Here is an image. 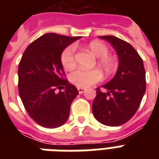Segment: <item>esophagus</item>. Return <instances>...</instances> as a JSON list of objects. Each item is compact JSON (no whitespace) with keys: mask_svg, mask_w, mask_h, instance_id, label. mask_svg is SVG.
Instances as JSON below:
<instances>
[{"mask_svg":"<svg viewBox=\"0 0 159 159\" xmlns=\"http://www.w3.org/2000/svg\"><path fill=\"white\" fill-rule=\"evenodd\" d=\"M77 90H78V93H83L86 89H84V88H77Z\"/></svg>","mask_w":159,"mask_h":159,"instance_id":"esophagus-1","label":"esophagus"}]
</instances>
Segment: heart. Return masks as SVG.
I'll use <instances>...</instances> for the list:
<instances>
[{"label": "heart", "instance_id": "b5f03b06", "mask_svg": "<svg viewBox=\"0 0 159 159\" xmlns=\"http://www.w3.org/2000/svg\"><path fill=\"white\" fill-rule=\"evenodd\" d=\"M89 48L93 55L98 58L97 64L107 75H111L117 68V62L112 56L109 55V48L107 44L99 41H93L89 44ZM76 47L70 45L61 52L60 61L66 69H71L76 65ZM102 79V73L100 70H85L76 69L69 75L70 83L79 88H88L99 83Z\"/></svg>", "mask_w": 159, "mask_h": 159}]
</instances>
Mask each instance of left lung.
<instances>
[{
	"mask_svg": "<svg viewBox=\"0 0 159 159\" xmlns=\"http://www.w3.org/2000/svg\"><path fill=\"white\" fill-rule=\"evenodd\" d=\"M117 51L118 69L110 82L96 89L92 104L94 117L107 126H120L133 117L146 92V70L143 60L129 42L113 36H100Z\"/></svg>",
	"mask_w": 159,
	"mask_h": 159,
	"instance_id": "1",
	"label": "left lung"
}]
</instances>
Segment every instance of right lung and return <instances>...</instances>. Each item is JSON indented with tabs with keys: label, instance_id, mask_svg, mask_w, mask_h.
Wrapping results in <instances>:
<instances>
[{
	"label": "right lung",
	"instance_id": "1",
	"mask_svg": "<svg viewBox=\"0 0 159 159\" xmlns=\"http://www.w3.org/2000/svg\"><path fill=\"white\" fill-rule=\"evenodd\" d=\"M80 36L47 33L31 42L20 59L19 93L29 116L36 123L54 129L66 123L76 88L65 78L60 61L64 49ZM63 91L56 93V89Z\"/></svg>",
	"mask_w": 159,
	"mask_h": 159
}]
</instances>
